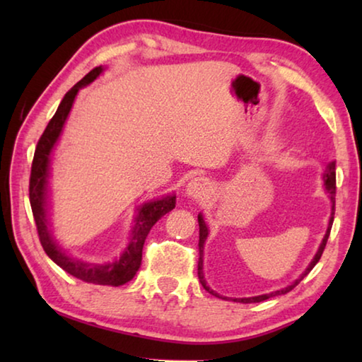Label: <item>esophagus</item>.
<instances>
[{
	"label": "esophagus",
	"instance_id": "obj_1",
	"mask_svg": "<svg viewBox=\"0 0 362 362\" xmlns=\"http://www.w3.org/2000/svg\"><path fill=\"white\" fill-rule=\"evenodd\" d=\"M211 183L207 182L203 177H198V179H194L188 183L187 187V193L192 196V198H204V196L211 192Z\"/></svg>",
	"mask_w": 362,
	"mask_h": 362
}]
</instances>
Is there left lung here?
I'll return each instance as SVG.
<instances>
[{
  "instance_id": "left-lung-1",
  "label": "left lung",
  "mask_w": 362,
  "mask_h": 362,
  "mask_svg": "<svg viewBox=\"0 0 362 362\" xmlns=\"http://www.w3.org/2000/svg\"><path fill=\"white\" fill-rule=\"evenodd\" d=\"M322 179H324V187H326V192H327L329 196H330V201H332V214H330L329 228H327V231H326V236H324V240H322V243H321L320 249H317V252H316V255H315L313 262L310 263L308 268L305 269V273L296 281V283L291 284V286H287V287H284V289L276 291V292H272V293H265V296H259V297L235 298L236 302H241V303H255V302H263V300H267V298H269V297L283 296V293L291 292V291L293 289V287H296V286L300 283V281H302V279L306 276V274H308V273L311 272V269L315 268L316 263L320 262L321 255H322V252H324V247H326L327 240H329L330 228H332V223H334V214H335V163H330L329 166L326 168V170H324V177H322ZM198 223H199V243H198V247H199V260H198V278H199V283L203 284L204 289H206L207 292H209V293H212V296L220 297L218 293H216L212 289H209V287H207V284H206L204 273H203V249H204V241H206V238H207V226H206V223H204V218L201 217V216H198Z\"/></svg>"
}]
</instances>
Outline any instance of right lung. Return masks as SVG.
<instances>
[{
    "mask_svg": "<svg viewBox=\"0 0 362 362\" xmlns=\"http://www.w3.org/2000/svg\"><path fill=\"white\" fill-rule=\"evenodd\" d=\"M102 66H95L86 75L81 81H78L73 88L64 95L62 102L57 108L56 115L52 116L51 121L47 122L45 132L38 140L36 145L33 163H32V173H30V206H32L33 218L36 223V231H38L40 243L49 259L54 263L86 283H94L102 286H121L126 284L127 281L134 278L137 273L142 262V249L145 238L148 235L151 226L155 225L164 214L173 211L175 207V196L170 194L166 198L153 201L140 207L139 216L136 218V225L132 230V238L124 254L119 257V260L108 265H89V263H83L79 260H73L66 257L62 249H60L51 238V233L47 230V220H46V196H47V169H49V156H51L52 146L57 142V139L62 132V127L65 124L66 116H69L73 100L78 94V90L83 86L89 84L90 81L100 75Z\"/></svg>",
    "mask_w": 362,
    "mask_h": 362,
    "instance_id": "add662e5",
    "label": "right lung"
}]
</instances>
